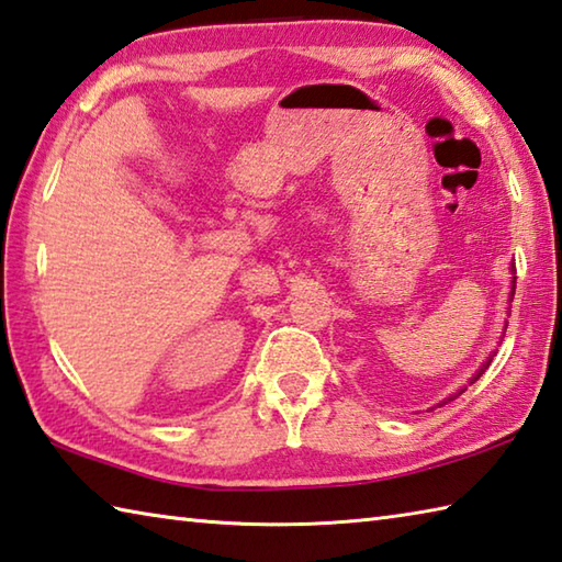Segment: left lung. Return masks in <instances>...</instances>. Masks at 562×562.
I'll return each mask as SVG.
<instances>
[{
    "instance_id": "8db88e82",
    "label": "left lung",
    "mask_w": 562,
    "mask_h": 562,
    "mask_svg": "<svg viewBox=\"0 0 562 562\" xmlns=\"http://www.w3.org/2000/svg\"><path fill=\"white\" fill-rule=\"evenodd\" d=\"M512 273H516V267H512ZM514 291H516V277H512V291H509V308H506V313H512V301H514ZM504 333H506V323H504ZM502 340H504V335H502ZM494 355L496 352H492L490 357H486L484 359V362H482V367L477 369V372H474L472 374V379H470V384H474V381H477L484 372H486V369H490V364H492V359H494ZM464 391H468V386H462V389H458V391H454V394H450L448 398H442L440 401V404L438 406H442V404H448V401H454V398H458L460 394H464Z\"/></svg>"
}]
</instances>
